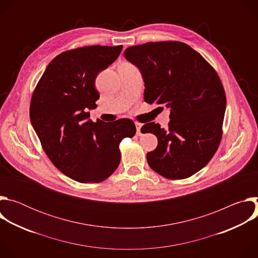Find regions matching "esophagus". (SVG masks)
Segmentation results:
<instances>
[{
	"label": "esophagus",
	"mask_w": 258,
	"mask_h": 258,
	"mask_svg": "<svg viewBox=\"0 0 258 258\" xmlns=\"http://www.w3.org/2000/svg\"><path fill=\"white\" fill-rule=\"evenodd\" d=\"M136 127H137V135H141V127H142V123L140 122H136Z\"/></svg>",
	"instance_id": "esophagus-1"
}]
</instances>
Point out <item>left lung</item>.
Instances as JSON below:
<instances>
[{"label": "left lung", "instance_id": "1", "mask_svg": "<svg viewBox=\"0 0 258 258\" xmlns=\"http://www.w3.org/2000/svg\"><path fill=\"white\" fill-rule=\"evenodd\" d=\"M124 57L142 72L145 102L170 108L168 128L155 122L141 128L158 139L157 148L147 153L149 166L169 179L190 177L210 161L222 141L227 99L217 72L176 41L128 47Z\"/></svg>", "mask_w": 258, "mask_h": 258}]
</instances>
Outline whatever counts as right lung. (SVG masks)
<instances>
[{"label":"right lung","mask_w":258,"mask_h":258,"mask_svg":"<svg viewBox=\"0 0 258 258\" xmlns=\"http://www.w3.org/2000/svg\"><path fill=\"white\" fill-rule=\"evenodd\" d=\"M121 50L97 45L59 54L31 96L30 121L45 153L62 173L80 182H100L111 175L120 162V142L136 134L128 118L88 119L87 110L95 109L100 98L96 78Z\"/></svg>","instance_id":"1"}]
</instances>
